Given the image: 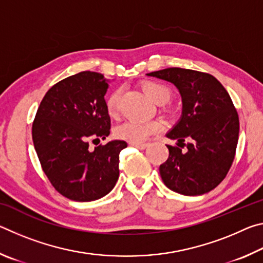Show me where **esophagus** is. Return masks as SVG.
<instances>
[{
  "instance_id": "1",
  "label": "esophagus",
  "mask_w": 263,
  "mask_h": 263,
  "mask_svg": "<svg viewBox=\"0 0 263 263\" xmlns=\"http://www.w3.org/2000/svg\"><path fill=\"white\" fill-rule=\"evenodd\" d=\"M131 146H133V147H136L138 149H145L148 146V144H136V142H131Z\"/></svg>"
}]
</instances>
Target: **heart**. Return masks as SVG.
<instances>
[{"instance_id":"b5f03b06","label":"heart","mask_w":263,"mask_h":263,"mask_svg":"<svg viewBox=\"0 0 263 263\" xmlns=\"http://www.w3.org/2000/svg\"><path fill=\"white\" fill-rule=\"evenodd\" d=\"M141 88L145 94L157 104H166L172 100V89L162 82L146 81L141 84ZM119 100H121V90H115L106 97L105 108L111 117H115L118 114ZM162 128L163 124L160 121H128L116 128L115 135L119 139L126 140L128 142H136V144H141V142L147 140L152 135L161 131Z\"/></svg>"}]
</instances>
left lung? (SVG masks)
I'll use <instances>...</instances> for the list:
<instances>
[{
  "mask_svg": "<svg viewBox=\"0 0 263 263\" xmlns=\"http://www.w3.org/2000/svg\"><path fill=\"white\" fill-rule=\"evenodd\" d=\"M147 75L174 83L182 97L181 119L167 133L179 142L167 145L169 157L159 168L163 183L185 196L209 193L228 175L237 149L239 117L229 92L211 74L193 69L172 67Z\"/></svg>",
  "mask_w": 263,
  "mask_h": 263,
  "instance_id": "left-lung-1",
  "label": "left lung"
}]
</instances>
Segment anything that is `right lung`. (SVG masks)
I'll return each instance as SVG.
<instances>
[{
	"label": "right lung",
	"instance_id": "1",
	"mask_svg": "<svg viewBox=\"0 0 263 263\" xmlns=\"http://www.w3.org/2000/svg\"><path fill=\"white\" fill-rule=\"evenodd\" d=\"M108 88L109 80L100 73H78L48 89L35 114L32 139L43 171L58 193L72 201H96L118 180L126 141L89 148L90 140L110 135Z\"/></svg>",
	"mask_w": 263,
	"mask_h": 263
}]
</instances>
